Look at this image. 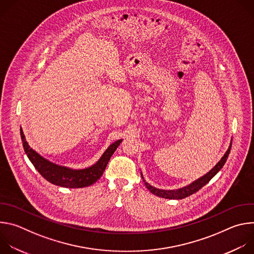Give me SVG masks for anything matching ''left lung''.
<instances>
[{
	"label": "left lung",
	"instance_id": "left-lung-1",
	"mask_svg": "<svg viewBox=\"0 0 254 254\" xmlns=\"http://www.w3.org/2000/svg\"><path fill=\"white\" fill-rule=\"evenodd\" d=\"M231 146H232V140L230 142V146L228 148V150L226 151V153L224 154V156L221 158V160L217 163L207 174H205L204 176L200 177L199 179L195 180L194 182H192L191 184L185 186V187H182V188H179V189H174V190H163V189H159V188H156L152 185H150L148 182H146V180L143 179V176L140 172V176H141V179L143 181L144 185H146V187L148 188V190H150L151 193H153L154 195L158 196V197H162V198H166V199H177V200H180V199H184L194 193H196L197 191H199L202 187H204L209 181L218 173L222 168L223 166L225 165L227 159H228V156H229V153H230V150H231Z\"/></svg>",
	"mask_w": 254,
	"mask_h": 254
}]
</instances>
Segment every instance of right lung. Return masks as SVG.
I'll return each instance as SVG.
<instances>
[{
	"label": "right lung",
	"mask_w": 254,
	"mask_h": 254,
	"mask_svg": "<svg viewBox=\"0 0 254 254\" xmlns=\"http://www.w3.org/2000/svg\"><path fill=\"white\" fill-rule=\"evenodd\" d=\"M20 133L23 141L24 151L35 169L48 182L64 188H83L94 184L102 176L108 161L111 160L113 154L123 141V139H119L112 143L102 154L100 159L92 166L85 169L75 170L64 166H59L43 158L29 146L22 127H20Z\"/></svg>",
	"instance_id": "1"
}]
</instances>
